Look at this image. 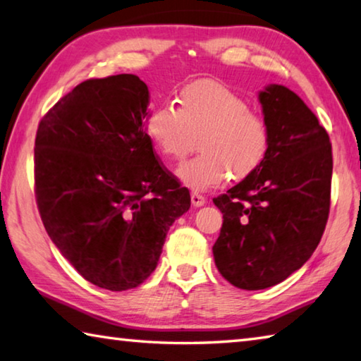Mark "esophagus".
Masks as SVG:
<instances>
[{"instance_id":"1","label":"esophagus","mask_w":361,"mask_h":361,"mask_svg":"<svg viewBox=\"0 0 361 361\" xmlns=\"http://www.w3.org/2000/svg\"><path fill=\"white\" fill-rule=\"evenodd\" d=\"M190 198H192V204H193L195 207H201V206L206 204V198L203 197V195H200V193H197V192H193V193L190 195Z\"/></svg>"}]
</instances>
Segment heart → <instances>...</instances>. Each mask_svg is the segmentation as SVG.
I'll return each mask as SVG.
<instances>
[{
	"label": "heart",
	"instance_id": "b5f03b06",
	"mask_svg": "<svg viewBox=\"0 0 361 361\" xmlns=\"http://www.w3.org/2000/svg\"><path fill=\"white\" fill-rule=\"evenodd\" d=\"M179 107L161 103L147 117V133L157 149L180 160L200 137L198 154L177 168V177L195 192L222 185L230 174L244 179L260 166L269 145V130L247 101L224 84L200 80L182 88Z\"/></svg>",
	"mask_w": 361,
	"mask_h": 361
}]
</instances>
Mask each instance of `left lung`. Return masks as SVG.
Instances as JSON below:
<instances>
[{"mask_svg":"<svg viewBox=\"0 0 361 361\" xmlns=\"http://www.w3.org/2000/svg\"><path fill=\"white\" fill-rule=\"evenodd\" d=\"M258 99L269 130L267 157L214 198L224 214L214 260L219 273L243 290L273 287L311 258L331 197V142L314 112L283 85H268Z\"/></svg>","mask_w":361,"mask_h":361,"instance_id":"left-lung-1","label":"left lung"}]
</instances>
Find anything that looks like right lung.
<instances>
[{
	"mask_svg": "<svg viewBox=\"0 0 361 361\" xmlns=\"http://www.w3.org/2000/svg\"><path fill=\"white\" fill-rule=\"evenodd\" d=\"M149 88L135 74L88 79L37 126L35 195L47 235L85 281L122 292L157 268L190 192L145 133Z\"/></svg>",
	"mask_w": 361,
	"mask_h": 361,
	"instance_id": "right-lung-1",
	"label": "right lung"
}]
</instances>
